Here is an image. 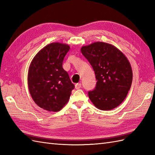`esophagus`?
<instances>
[{
  "label": "esophagus",
  "instance_id": "obj_1",
  "mask_svg": "<svg viewBox=\"0 0 155 155\" xmlns=\"http://www.w3.org/2000/svg\"><path fill=\"white\" fill-rule=\"evenodd\" d=\"M80 88H81V83H77V84H75L76 89H79Z\"/></svg>",
  "mask_w": 155,
  "mask_h": 155
}]
</instances>
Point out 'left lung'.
Listing matches in <instances>:
<instances>
[{
    "label": "left lung",
    "mask_w": 155,
    "mask_h": 155,
    "mask_svg": "<svg viewBox=\"0 0 155 155\" xmlns=\"http://www.w3.org/2000/svg\"><path fill=\"white\" fill-rule=\"evenodd\" d=\"M81 51L94 71L97 85L88 97L97 108L112 110L127 96L133 81L131 65L123 52L114 45L95 42L83 46Z\"/></svg>",
    "instance_id": "8db88e82"
}]
</instances>
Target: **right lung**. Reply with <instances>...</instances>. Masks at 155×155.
Here are the masks:
<instances>
[{
  "label": "right lung",
  "instance_id": "add662e5",
  "mask_svg": "<svg viewBox=\"0 0 155 155\" xmlns=\"http://www.w3.org/2000/svg\"><path fill=\"white\" fill-rule=\"evenodd\" d=\"M70 46L52 42L39 51L28 71V87L35 103L50 112L61 110L67 104L74 85L62 68Z\"/></svg>",
  "mask_w": 155,
  "mask_h": 155
}]
</instances>
